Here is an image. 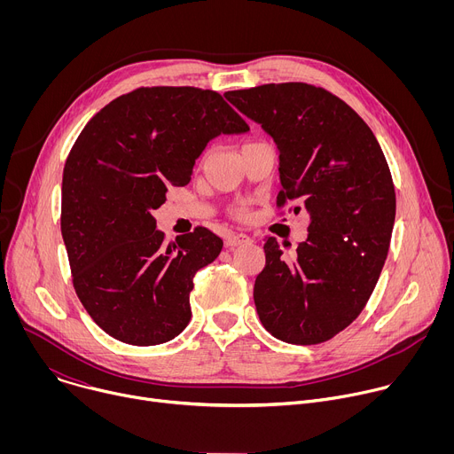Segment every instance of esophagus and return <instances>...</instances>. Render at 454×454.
<instances>
[{
	"label": "esophagus",
	"instance_id": "obj_1",
	"mask_svg": "<svg viewBox=\"0 0 454 454\" xmlns=\"http://www.w3.org/2000/svg\"><path fill=\"white\" fill-rule=\"evenodd\" d=\"M224 242H226V246H228V247H235V246L249 244V242H251V237H247L246 233H235V231H231V233H228V235H226Z\"/></svg>",
	"mask_w": 454,
	"mask_h": 454
}]
</instances>
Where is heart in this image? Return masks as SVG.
Masks as SVG:
<instances>
[{
	"label": "heart",
	"mask_w": 454,
	"mask_h": 454,
	"mask_svg": "<svg viewBox=\"0 0 454 454\" xmlns=\"http://www.w3.org/2000/svg\"><path fill=\"white\" fill-rule=\"evenodd\" d=\"M239 215H244V210H239Z\"/></svg>",
	"instance_id": "b5f03b06"
}]
</instances>
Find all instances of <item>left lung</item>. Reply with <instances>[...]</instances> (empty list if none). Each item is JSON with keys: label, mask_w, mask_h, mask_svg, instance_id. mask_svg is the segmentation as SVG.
<instances>
[{"label": "left lung", "mask_w": 454, "mask_h": 454, "mask_svg": "<svg viewBox=\"0 0 454 454\" xmlns=\"http://www.w3.org/2000/svg\"><path fill=\"white\" fill-rule=\"evenodd\" d=\"M224 97L278 149V205L298 200L310 217L294 251L264 239L256 314L286 343L327 341L364 309L390 247L395 188L386 158L363 118L321 88L266 84Z\"/></svg>", "instance_id": "left-lung-1"}]
</instances>
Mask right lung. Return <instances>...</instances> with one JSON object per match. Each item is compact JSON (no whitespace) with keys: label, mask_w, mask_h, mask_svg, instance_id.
I'll use <instances>...</instances> for the list:
<instances>
[{"label":"right lung","mask_w":454,"mask_h":454,"mask_svg":"<svg viewBox=\"0 0 454 454\" xmlns=\"http://www.w3.org/2000/svg\"><path fill=\"white\" fill-rule=\"evenodd\" d=\"M247 123L210 90L140 88L102 107L62 172L60 231L79 300L114 340L149 347L188 325L193 275L223 240L200 226L163 242L153 215L208 142Z\"/></svg>","instance_id":"add662e5"}]
</instances>
